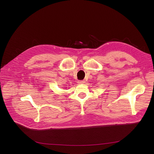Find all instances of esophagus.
I'll return each mask as SVG.
<instances>
[{"label":"esophagus","instance_id":"esophagus-1","mask_svg":"<svg viewBox=\"0 0 154 154\" xmlns=\"http://www.w3.org/2000/svg\"><path fill=\"white\" fill-rule=\"evenodd\" d=\"M77 83L79 85H82V84H84L85 83V80H79V81H78Z\"/></svg>","mask_w":154,"mask_h":154}]
</instances>
